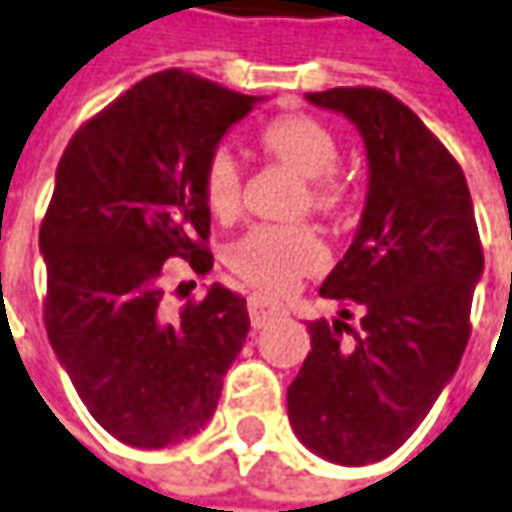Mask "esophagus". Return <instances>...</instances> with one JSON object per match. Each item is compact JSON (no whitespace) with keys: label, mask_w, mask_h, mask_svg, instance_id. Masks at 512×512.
I'll list each match as a JSON object with an SVG mask.
<instances>
[{"label":"esophagus","mask_w":512,"mask_h":512,"mask_svg":"<svg viewBox=\"0 0 512 512\" xmlns=\"http://www.w3.org/2000/svg\"><path fill=\"white\" fill-rule=\"evenodd\" d=\"M284 304H278L275 298H266V295H249V318H252V327H266L269 321H275L278 316H284Z\"/></svg>","instance_id":"1"}]
</instances>
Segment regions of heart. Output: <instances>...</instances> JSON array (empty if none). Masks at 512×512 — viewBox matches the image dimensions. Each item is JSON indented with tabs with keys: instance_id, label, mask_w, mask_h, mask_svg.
<instances>
[{
	"instance_id": "obj_1",
	"label": "heart",
	"mask_w": 512,
	"mask_h": 512,
	"mask_svg": "<svg viewBox=\"0 0 512 512\" xmlns=\"http://www.w3.org/2000/svg\"><path fill=\"white\" fill-rule=\"evenodd\" d=\"M263 150L307 176L304 205L316 211H336L342 202V182L336 179L339 141L310 115H281L260 130ZM202 199L220 220H231L243 205V170L228 147H214L202 165ZM327 263V249L307 226H257L228 249V266L249 284L266 292H286L301 275Z\"/></svg>"
}]
</instances>
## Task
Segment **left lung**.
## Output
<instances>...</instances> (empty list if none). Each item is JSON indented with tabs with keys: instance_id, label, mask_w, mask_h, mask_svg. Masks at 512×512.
Wrapping results in <instances>:
<instances>
[{
	"instance_id": "8db88e82",
	"label": "left lung",
	"mask_w": 512,
	"mask_h": 512,
	"mask_svg": "<svg viewBox=\"0 0 512 512\" xmlns=\"http://www.w3.org/2000/svg\"><path fill=\"white\" fill-rule=\"evenodd\" d=\"M345 115L368 153V194L324 298L359 307L310 321V353L286 388L289 423L324 461L365 466L397 452L455 376L484 252L464 170L394 95L307 92ZM345 332L351 333L347 340Z\"/></svg>"
}]
</instances>
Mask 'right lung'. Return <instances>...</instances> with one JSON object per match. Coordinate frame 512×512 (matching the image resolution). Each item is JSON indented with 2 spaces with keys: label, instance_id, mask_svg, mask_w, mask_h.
<instances>
[{
  "label": "right lung",
  "instance_id": "add662e5",
  "mask_svg": "<svg viewBox=\"0 0 512 512\" xmlns=\"http://www.w3.org/2000/svg\"><path fill=\"white\" fill-rule=\"evenodd\" d=\"M263 98L167 69L77 130L40 226L46 330L89 414L121 443L165 449L214 414L249 336L246 298L208 286L179 316L162 272H211L202 165Z\"/></svg>",
  "mask_w": 512,
  "mask_h": 512
}]
</instances>
